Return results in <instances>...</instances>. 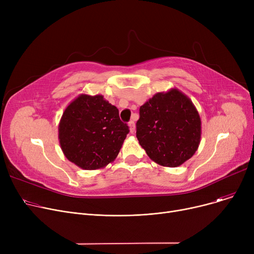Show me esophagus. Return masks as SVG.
<instances>
[{"label":"esophagus","mask_w":254,"mask_h":254,"mask_svg":"<svg viewBox=\"0 0 254 254\" xmlns=\"http://www.w3.org/2000/svg\"><path fill=\"white\" fill-rule=\"evenodd\" d=\"M128 127H129L130 134H134V131H135V123L132 122V120H130V122L128 123Z\"/></svg>","instance_id":"obj_1"}]
</instances>
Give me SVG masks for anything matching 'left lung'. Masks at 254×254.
Wrapping results in <instances>:
<instances>
[{
    "label": "left lung",
    "instance_id": "1",
    "mask_svg": "<svg viewBox=\"0 0 254 254\" xmlns=\"http://www.w3.org/2000/svg\"><path fill=\"white\" fill-rule=\"evenodd\" d=\"M136 126L139 144L163 167L181 166L201 142V117L191 100L177 88L157 92L143 104Z\"/></svg>",
    "mask_w": 254,
    "mask_h": 254
}]
</instances>
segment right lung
Here are the masks:
<instances>
[{"mask_svg": "<svg viewBox=\"0 0 254 254\" xmlns=\"http://www.w3.org/2000/svg\"><path fill=\"white\" fill-rule=\"evenodd\" d=\"M128 131L118 109L102 95L81 93L62 115L59 141L71 163L83 170H98L114 162Z\"/></svg>", "mask_w": 254, "mask_h": 254, "instance_id": "add662e5", "label": "right lung"}]
</instances>
